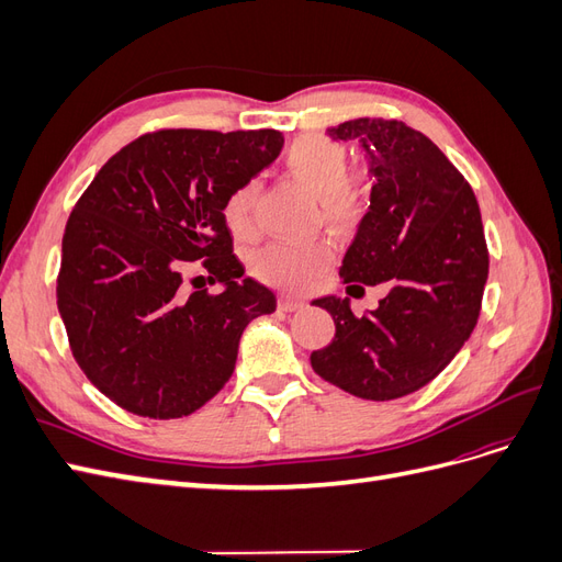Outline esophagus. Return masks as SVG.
<instances>
[{"instance_id": "esophagus-1", "label": "esophagus", "mask_w": 562, "mask_h": 562, "mask_svg": "<svg viewBox=\"0 0 562 562\" xmlns=\"http://www.w3.org/2000/svg\"><path fill=\"white\" fill-rule=\"evenodd\" d=\"M304 307V302L297 300V297H291V295H281L279 297V310L283 312H297Z\"/></svg>"}]
</instances>
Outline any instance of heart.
<instances>
[{
	"label": "heart",
	"instance_id": "1",
	"mask_svg": "<svg viewBox=\"0 0 562 562\" xmlns=\"http://www.w3.org/2000/svg\"><path fill=\"white\" fill-rule=\"evenodd\" d=\"M285 173L318 199L323 220L335 232H351L363 220L372 176L366 166L349 171L347 149L323 135H302L293 140L283 157ZM255 201L258 182H244L227 196L223 215L236 236H248L255 229ZM333 260L326 244H271L252 258V269L262 281L271 285L300 288L312 285L323 277Z\"/></svg>",
	"mask_w": 562,
	"mask_h": 562
}]
</instances>
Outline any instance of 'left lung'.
Segmentation results:
<instances>
[{
    "instance_id": "1",
    "label": "left lung",
    "mask_w": 562,
    "mask_h": 562,
    "mask_svg": "<svg viewBox=\"0 0 562 562\" xmlns=\"http://www.w3.org/2000/svg\"><path fill=\"white\" fill-rule=\"evenodd\" d=\"M328 135L359 143L372 176L339 277L389 283V295L366 316H353L349 297L314 300L335 337L312 351V368L359 398H401L429 384L479 321L490 267L481 209L443 151L396 119H353Z\"/></svg>"
}]
</instances>
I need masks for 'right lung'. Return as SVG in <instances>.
Returning <instances> with one entry per match:
<instances>
[{
  "mask_svg": "<svg viewBox=\"0 0 562 562\" xmlns=\"http://www.w3.org/2000/svg\"><path fill=\"white\" fill-rule=\"evenodd\" d=\"M283 135L168 128L140 135L100 168L67 220L58 312L75 361L124 411L176 419L227 384L252 318L277 310L244 279L223 206L279 157ZM203 259L224 293L187 294Z\"/></svg>",
  "mask_w": 562,
  "mask_h": 562,
  "instance_id": "right-lung-1",
  "label": "right lung"
}]
</instances>
